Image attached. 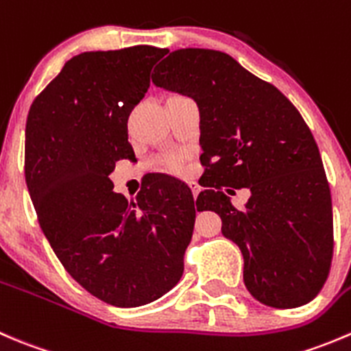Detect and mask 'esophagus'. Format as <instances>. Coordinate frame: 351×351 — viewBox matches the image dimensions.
Listing matches in <instances>:
<instances>
[{"label": "esophagus", "instance_id": "34e87169", "mask_svg": "<svg viewBox=\"0 0 351 351\" xmlns=\"http://www.w3.org/2000/svg\"><path fill=\"white\" fill-rule=\"evenodd\" d=\"M191 189H193V196H194V197H196L197 194H199V187H197L196 184H193V182H191Z\"/></svg>", "mask_w": 351, "mask_h": 351}]
</instances>
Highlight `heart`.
Segmentation results:
<instances>
[{"instance_id":"1","label":"heart","mask_w":351,"mask_h":351,"mask_svg":"<svg viewBox=\"0 0 351 351\" xmlns=\"http://www.w3.org/2000/svg\"><path fill=\"white\" fill-rule=\"evenodd\" d=\"M172 165H174V167H177V165H176V164H172Z\"/></svg>"}]
</instances>
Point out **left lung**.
Returning a JSON list of instances; mask_svg holds the SVG:
<instances>
[{
    "instance_id": "left-lung-1",
    "label": "left lung",
    "mask_w": 351,
    "mask_h": 351,
    "mask_svg": "<svg viewBox=\"0 0 351 351\" xmlns=\"http://www.w3.org/2000/svg\"><path fill=\"white\" fill-rule=\"evenodd\" d=\"M152 82L191 97L199 109L208 189L196 206L220 215L221 234L244 256L249 293L276 308L311 302L331 268L332 206L300 112L276 86L220 51H174ZM221 185L247 186L252 197L235 208Z\"/></svg>"
}]
</instances>
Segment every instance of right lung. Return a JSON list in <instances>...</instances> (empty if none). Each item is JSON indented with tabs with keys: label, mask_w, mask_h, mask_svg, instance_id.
<instances>
[{
	"label": "right lung",
	"mask_w": 351,
	"mask_h": 351,
	"mask_svg": "<svg viewBox=\"0 0 351 351\" xmlns=\"http://www.w3.org/2000/svg\"><path fill=\"white\" fill-rule=\"evenodd\" d=\"M165 54L152 46L78 54L27 117L25 180L40 228L71 278L116 307L174 289L193 237L197 208L180 180H150L128 201L109 177L117 160L134 158L128 117Z\"/></svg>",
	"instance_id": "add662e5"
}]
</instances>
